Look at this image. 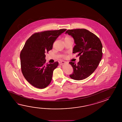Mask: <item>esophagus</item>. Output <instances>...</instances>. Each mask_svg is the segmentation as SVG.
<instances>
[{"label": "esophagus", "mask_w": 122, "mask_h": 122, "mask_svg": "<svg viewBox=\"0 0 122 122\" xmlns=\"http://www.w3.org/2000/svg\"><path fill=\"white\" fill-rule=\"evenodd\" d=\"M65 63H66V62H65V61H61V63H60V65H62L63 64H65Z\"/></svg>", "instance_id": "34e87169"}]
</instances>
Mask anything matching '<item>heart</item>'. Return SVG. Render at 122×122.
<instances>
[{"label": "heart", "mask_w": 122, "mask_h": 122, "mask_svg": "<svg viewBox=\"0 0 122 122\" xmlns=\"http://www.w3.org/2000/svg\"><path fill=\"white\" fill-rule=\"evenodd\" d=\"M66 37H69V36H66Z\"/></svg>", "instance_id": "1"}]
</instances>
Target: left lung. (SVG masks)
I'll return each mask as SVG.
<instances>
[{"mask_svg": "<svg viewBox=\"0 0 122 122\" xmlns=\"http://www.w3.org/2000/svg\"><path fill=\"white\" fill-rule=\"evenodd\" d=\"M65 34L73 38L75 45L73 53H77V56H80L77 64L69 62L74 71L70 78L75 80L88 78L96 70L101 60V42L96 35L85 29L68 30Z\"/></svg>", "mask_w": 122, "mask_h": 122, "instance_id": "obj_1", "label": "left lung"}]
</instances>
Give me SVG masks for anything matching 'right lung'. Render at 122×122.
<instances>
[{
    "mask_svg": "<svg viewBox=\"0 0 122 122\" xmlns=\"http://www.w3.org/2000/svg\"><path fill=\"white\" fill-rule=\"evenodd\" d=\"M66 29L48 30L32 35L25 43L20 55L21 67L24 78L32 86L44 88L52 80L58 62L46 64L45 53L52 49L57 37Z\"/></svg>",
    "mask_w": 122,
    "mask_h": 122,
    "instance_id": "1",
    "label": "right lung"
}]
</instances>
